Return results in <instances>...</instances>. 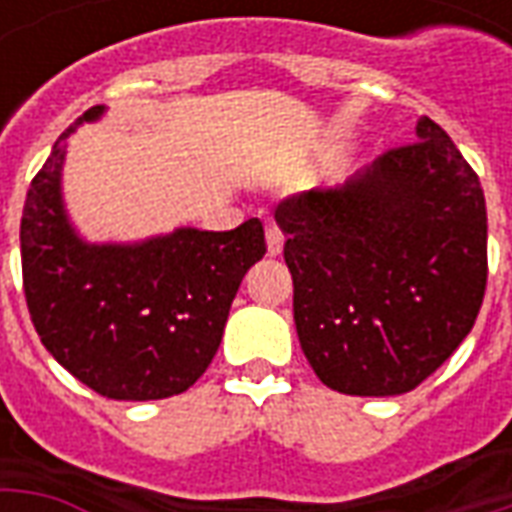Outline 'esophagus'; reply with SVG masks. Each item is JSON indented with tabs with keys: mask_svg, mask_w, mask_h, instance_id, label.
<instances>
[{
	"mask_svg": "<svg viewBox=\"0 0 512 512\" xmlns=\"http://www.w3.org/2000/svg\"><path fill=\"white\" fill-rule=\"evenodd\" d=\"M266 244H268V255L277 257L282 252V244H285V235L279 230L277 224H268L266 227Z\"/></svg>",
	"mask_w": 512,
	"mask_h": 512,
	"instance_id": "esophagus-1",
	"label": "esophagus"
}]
</instances>
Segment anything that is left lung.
I'll return each mask as SVG.
<instances>
[{
	"label": "left lung",
	"mask_w": 512,
	"mask_h": 512,
	"mask_svg": "<svg viewBox=\"0 0 512 512\" xmlns=\"http://www.w3.org/2000/svg\"><path fill=\"white\" fill-rule=\"evenodd\" d=\"M293 321L329 389L389 397L436 373L472 332L488 279L477 172L430 117L334 189L282 200Z\"/></svg>",
	"instance_id": "8db88e82"
}]
</instances>
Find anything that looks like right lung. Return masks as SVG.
Segmentation results:
<instances>
[{"label": "right lung", "instance_id": "1", "mask_svg": "<svg viewBox=\"0 0 512 512\" xmlns=\"http://www.w3.org/2000/svg\"><path fill=\"white\" fill-rule=\"evenodd\" d=\"M87 109L54 142L21 216V271L40 343L109 400L186 392L222 343L241 279L266 255L260 219L227 233L178 227L139 244H87L62 202V161Z\"/></svg>", "mask_w": 512, "mask_h": 512}]
</instances>
